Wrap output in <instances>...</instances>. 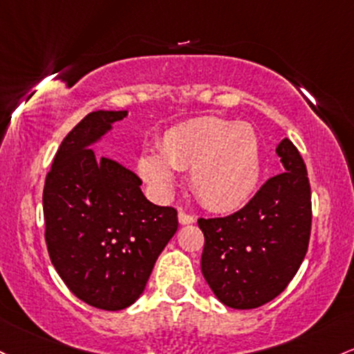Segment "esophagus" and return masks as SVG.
Returning <instances> with one entry per match:
<instances>
[{"label": "esophagus", "instance_id": "esophagus-1", "mask_svg": "<svg viewBox=\"0 0 354 354\" xmlns=\"http://www.w3.org/2000/svg\"><path fill=\"white\" fill-rule=\"evenodd\" d=\"M178 220H180L181 225H189V223H195L196 218L193 215H189V213H186L181 209L180 213H178Z\"/></svg>", "mask_w": 354, "mask_h": 354}]
</instances>
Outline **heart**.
I'll return each instance as SVG.
<instances>
[{
	"label": "heart",
	"mask_w": 354,
	"mask_h": 354,
	"mask_svg": "<svg viewBox=\"0 0 354 354\" xmlns=\"http://www.w3.org/2000/svg\"><path fill=\"white\" fill-rule=\"evenodd\" d=\"M138 169L161 195L174 183L173 169H189V185L198 200L215 212H230L245 205L257 188L260 142L248 124L198 118L166 131L159 154H142Z\"/></svg>",
	"instance_id": "obj_1"
}]
</instances>
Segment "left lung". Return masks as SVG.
<instances>
[{
	"instance_id": "left-lung-1",
	"label": "left lung",
	"mask_w": 354,
	"mask_h": 354,
	"mask_svg": "<svg viewBox=\"0 0 354 354\" xmlns=\"http://www.w3.org/2000/svg\"><path fill=\"white\" fill-rule=\"evenodd\" d=\"M275 153L284 173L260 186L239 212L200 218L201 272L220 302L255 309L277 297L306 257L310 236V185L297 147L282 139Z\"/></svg>"
}]
</instances>
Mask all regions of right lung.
I'll use <instances>...</instances> for the list:
<instances>
[{"label": "right lung", "mask_w": 354, "mask_h": 354, "mask_svg": "<svg viewBox=\"0 0 354 354\" xmlns=\"http://www.w3.org/2000/svg\"><path fill=\"white\" fill-rule=\"evenodd\" d=\"M127 111H95L58 147L45 180V240L65 286L85 304L129 308L178 230V212L142 195L141 178L91 146Z\"/></svg>", "instance_id": "right-lung-1"}]
</instances>
